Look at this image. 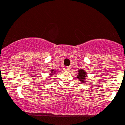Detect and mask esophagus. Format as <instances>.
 <instances>
[{
    "mask_svg": "<svg viewBox=\"0 0 125 125\" xmlns=\"http://www.w3.org/2000/svg\"><path fill=\"white\" fill-rule=\"evenodd\" d=\"M70 69H71V67H70L66 66V67H64V71H69L70 70Z\"/></svg>",
    "mask_w": 125,
    "mask_h": 125,
    "instance_id": "esophagus-1",
    "label": "esophagus"
}]
</instances>
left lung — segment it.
I'll return each mask as SVG.
<instances>
[{
	"instance_id": "8db88e82",
	"label": "left lung",
	"mask_w": 125,
	"mask_h": 125,
	"mask_svg": "<svg viewBox=\"0 0 125 125\" xmlns=\"http://www.w3.org/2000/svg\"><path fill=\"white\" fill-rule=\"evenodd\" d=\"M87 73L84 70L79 69L78 70V74L77 75V77L79 81H81L82 83H84L85 82L86 77Z\"/></svg>"
}]
</instances>
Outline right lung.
Returning <instances> with one entry per match:
<instances>
[{"label": "right lung", "instance_id": "obj_1", "mask_svg": "<svg viewBox=\"0 0 125 125\" xmlns=\"http://www.w3.org/2000/svg\"><path fill=\"white\" fill-rule=\"evenodd\" d=\"M56 72V71H54V70H51V73H50V74H51V76H52L53 74L54 73H55Z\"/></svg>", "mask_w": 125, "mask_h": 125}]
</instances>
